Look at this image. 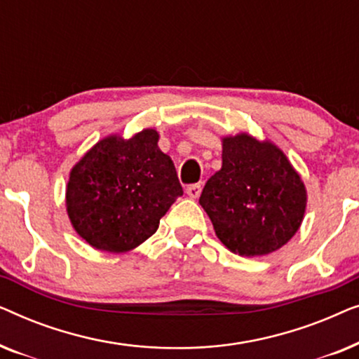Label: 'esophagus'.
Wrapping results in <instances>:
<instances>
[{"mask_svg":"<svg viewBox=\"0 0 359 359\" xmlns=\"http://www.w3.org/2000/svg\"><path fill=\"white\" fill-rule=\"evenodd\" d=\"M186 194H188L189 198H193V199L199 198V194H201V184H189L188 188H186Z\"/></svg>","mask_w":359,"mask_h":359,"instance_id":"obj_1","label":"esophagus"}]
</instances>
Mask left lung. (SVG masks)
I'll return each mask as SVG.
<instances>
[{
  "label": "left lung",
  "mask_w": 359,
  "mask_h": 359,
  "mask_svg": "<svg viewBox=\"0 0 359 359\" xmlns=\"http://www.w3.org/2000/svg\"><path fill=\"white\" fill-rule=\"evenodd\" d=\"M306 188L278 147L247 134L224 139L222 168L201 193L199 204L230 252L262 257L297 232Z\"/></svg>",
  "instance_id": "obj_1"
}]
</instances>
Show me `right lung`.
<instances>
[{
    "label": "right lung",
    "instance_id": "1",
    "mask_svg": "<svg viewBox=\"0 0 359 359\" xmlns=\"http://www.w3.org/2000/svg\"><path fill=\"white\" fill-rule=\"evenodd\" d=\"M147 129L97 142L75 165L67 186L73 227L91 247L121 253L145 242L183 196L173 161Z\"/></svg>",
    "mask_w": 359,
    "mask_h": 359
}]
</instances>
